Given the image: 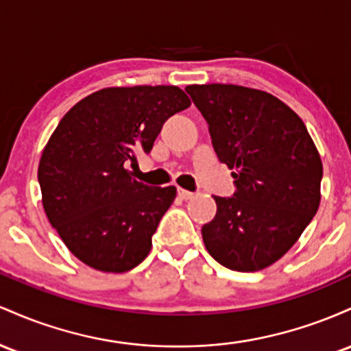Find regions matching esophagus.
Instances as JSON below:
<instances>
[{
	"label": "esophagus",
	"mask_w": 351,
	"mask_h": 351,
	"mask_svg": "<svg viewBox=\"0 0 351 351\" xmlns=\"http://www.w3.org/2000/svg\"><path fill=\"white\" fill-rule=\"evenodd\" d=\"M177 195H179L182 200H189V199H192V197H194L192 192H189V191H186V189H180V187L177 189Z\"/></svg>",
	"instance_id": "34e87169"
}]
</instances>
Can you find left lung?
Here are the masks:
<instances>
[{
  "label": "left lung",
  "mask_w": 351,
  "mask_h": 351,
  "mask_svg": "<svg viewBox=\"0 0 351 351\" xmlns=\"http://www.w3.org/2000/svg\"><path fill=\"white\" fill-rule=\"evenodd\" d=\"M186 90L208 124L212 145L232 169V197H214L217 214L202 227L220 265L257 271L287 254L320 206V154L305 124L265 90L192 84Z\"/></svg>",
  "instance_id": "8db88e82"
}]
</instances>
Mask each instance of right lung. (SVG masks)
<instances>
[{"instance_id":"1","label":"right lung","mask_w":351,"mask_h":351,"mask_svg":"<svg viewBox=\"0 0 351 351\" xmlns=\"http://www.w3.org/2000/svg\"><path fill=\"white\" fill-rule=\"evenodd\" d=\"M191 106L177 86L106 88L66 112L38 167L43 207L71 254L123 274L149 255L176 187H149L125 169L149 154L165 121Z\"/></svg>"}]
</instances>
